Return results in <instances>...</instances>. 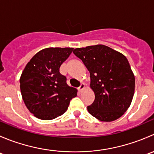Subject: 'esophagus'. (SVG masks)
Listing matches in <instances>:
<instances>
[{
  "instance_id": "obj_1",
  "label": "esophagus",
  "mask_w": 154,
  "mask_h": 154,
  "mask_svg": "<svg viewBox=\"0 0 154 154\" xmlns=\"http://www.w3.org/2000/svg\"><path fill=\"white\" fill-rule=\"evenodd\" d=\"M85 87H86V86H85L84 83H82V84L80 86V87H79V88H78L79 91H80V92H82V91H83V90H84Z\"/></svg>"
}]
</instances>
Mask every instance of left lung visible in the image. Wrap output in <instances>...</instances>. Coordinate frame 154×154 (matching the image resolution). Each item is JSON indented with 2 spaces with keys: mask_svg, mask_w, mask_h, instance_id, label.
Listing matches in <instances>:
<instances>
[{
  "mask_svg": "<svg viewBox=\"0 0 154 154\" xmlns=\"http://www.w3.org/2000/svg\"><path fill=\"white\" fill-rule=\"evenodd\" d=\"M90 73V88L95 99L88 112L99 121L110 122L122 117L131 104L135 76L124 54L103 45L73 51Z\"/></svg>",
  "mask_w": 154,
  "mask_h": 154,
  "instance_id": "1",
  "label": "left lung"
}]
</instances>
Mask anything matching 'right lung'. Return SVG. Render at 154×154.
<instances>
[{
	"label": "right lung",
	"instance_id": "obj_1",
	"mask_svg": "<svg viewBox=\"0 0 154 154\" xmlns=\"http://www.w3.org/2000/svg\"><path fill=\"white\" fill-rule=\"evenodd\" d=\"M73 48H48L41 50L26 65L20 77L24 104L35 117L51 120L68 109L77 89L69 86L60 73L61 65Z\"/></svg>",
	"mask_w": 154,
	"mask_h": 154
}]
</instances>
